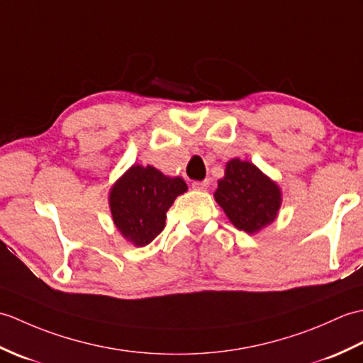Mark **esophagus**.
<instances>
[{
	"mask_svg": "<svg viewBox=\"0 0 363 363\" xmlns=\"http://www.w3.org/2000/svg\"><path fill=\"white\" fill-rule=\"evenodd\" d=\"M192 188L197 191H206L209 188V180H203V182H192Z\"/></svg>",
	"mask_w": 363,
	"mask_h": 363,
	"instance_id": "1",
	"label": "esophagus"
}]
</instances>
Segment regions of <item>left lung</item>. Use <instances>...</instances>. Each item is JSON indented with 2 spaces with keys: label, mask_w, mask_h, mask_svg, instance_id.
Returning <instances> with one entry per match:
<instances>
[{
  "label": "left lung",
  "mask_w": 363,
  "mask_h": 363,
  "mask_svg": "<svg viewBox=\"0 0 363 363\" xmlns=\"http://www.w3.org/2000/svg\"><path fill=\"white\" fill-rule=\"evenodd\" d=\"M214 199L238 230L255 235L277 219L281 189L253 163L233 158L217 184Z\"/></svg>",
  "instance_id": "1"
}]
</instances>
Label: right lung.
<instances>
[{
	"instance_id": "1",
	"label": "right lung",
	"mask_w": 363,
	"mask_h": 363,
	"mask_svg": "<svg viewBox=\"0 0 363 363\" xmlns=\"http://www.w3.org/2000/svg\"><path fill=\"white\" fill-rule=\"evenodd\" d=\"M188 186L154 166L133 164L110 189V211L123 238L136 247L150 244L164 228L166 213Z\"/></svg>"
}]
</instances>
